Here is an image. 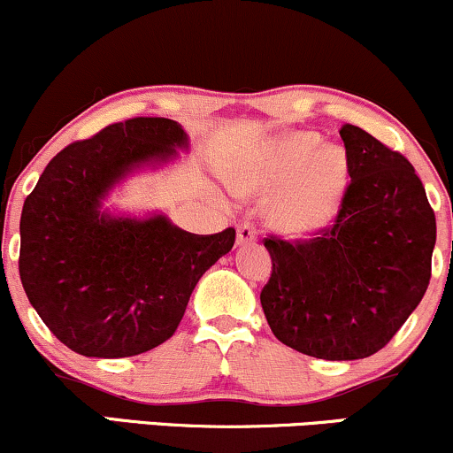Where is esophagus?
I'll return each mask as SVG.
<instances>
[{"label": "esophagus", "mask_w": 453, "mask_h": 453, "mask_svg": "<svg viewBox=\"0 0 453 453\" xmlns=\"http://www.w3.org/2000/svg\"><path fill=\"white\" fill-rule=\"evenodd\" d=\"M258 239V231L252 222H242L237 226V246H248V243H254Z\"/></svg>", "instance_id": "esophagus-1"}]
</instances>
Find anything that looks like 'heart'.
Masks as SVG:
<instances>
[{"label":"heart","mask_w":453,"mask_h":453,"mask_svg":"<svg viewBox=\"0 0 453 453\" xmlns=\"http://www.w3.org/2000/svg\"><path fill=\"white\" fill-rule=\"evenodd\" d=\"M226 180L239 195H271L269 220L288 237H310L326 228L342 210L349 186L348 152L324 143L313 131L271 137L228 167Z\"/></svg>","instance_id":"b5f03b06"}]
</instances>
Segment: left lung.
<instances>
[{"mask_svg":"<svg viewBox=\"0 0 453 453\" xmlns=\"http://www.w3.org/2000/svg\"><path fill=\"white\" fill-rule=\"evenodd\" d=\"M343 205L310 242L265 239L273 271L260 292L271 331L296 352L358 360L380 352L422 301L437 242L422 180L403 154L354 125Z\"/></svg>","mask_w":453,"mask_h":453,"instance_id":"left-lung-1","label":"left lung"}]
</instances>
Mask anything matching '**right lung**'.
Returning <instances> with one entry per match:
<instances>
[{"label": "right lung", "instance_id": "1", "mask_svg": "<svg viewBox=\"0 0 453 453\" xmlns=\"http://www.w3.org/2000/svg\"><path fill=\"white\" fill-rule=\"evenodd\" d=\"M169 119H131L69 143L46 165L20 214L19 271L37 316L88 358H127L175 333L196 281L231 252L235 228L195 235L163 211L119 214L127 178L188 152Z\"/></svg>", "mask_w": 453, "mask_h": 453}]
</instances>
